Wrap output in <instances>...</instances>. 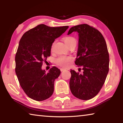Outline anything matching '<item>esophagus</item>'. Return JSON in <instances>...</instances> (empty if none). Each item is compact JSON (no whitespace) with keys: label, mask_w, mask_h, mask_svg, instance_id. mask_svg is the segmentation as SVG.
I'll return each instance as SVG.
<instances>
[{"label":"esophagus","mask_w":123,"mask_h":123,"mask_svg":"<svg viewBox=\"0 0 123 123\" xmlns=\"http://www.w3.org/2000/svg\"><path fill=\"white\" fill-rule=\"evenodd\" d=\"M66 69H64V68H60V70H61V72H63V71H64V70H65Z\"/></svg>","instance_id":"esophagus-1"}]
</instances>
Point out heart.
I'll return each mask as SVG.
<instances>
[{"label":"heart","mask_w":123,"mask_h":123,"mask_svg":"<svg viewBox=\"0 0 123 123\" xmlns=\"http://www.w3.org/2000/svg\"><path fill=\"white\" fill-rule=\"evenodd\" d=\"M63 41L67 46H68L72 43H76V40L74 37H66L63 38ZM72 60V57L66 56H60L55 60V63L63 67H66L68 66L69 62Z\"/></svg>","instance_id":"obj_1"}]
</instances>
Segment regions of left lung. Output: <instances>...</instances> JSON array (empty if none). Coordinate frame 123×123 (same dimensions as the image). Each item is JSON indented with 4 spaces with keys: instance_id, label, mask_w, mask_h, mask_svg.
<instances>
[{
    "instance_id": "1",
    "label": "left lung",
    "mask_w": 123,
    "mask_h": 123,
    "mask_svg": "<svg viewBox=\"0 0 123 123\" xmlns=\"http://www.w3.org/2000/svg\"><path fill=\"white\" fill-rule=\"evenodd\" d=\"M78 33L79 42L75 63L82 67L83 73L70 70L69 87L77 98L87 100L98 94L109 70L106 43L96 29L86 24L72 27L68 35Z\"/></svg>"
}]
</instances>
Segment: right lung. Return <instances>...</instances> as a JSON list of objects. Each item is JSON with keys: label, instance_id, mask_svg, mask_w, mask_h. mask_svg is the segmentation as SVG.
<instances>
[{"label": "right lung", "instance_id": "right-lung-1", "mask_svg": "<svg viewBox=\"0 0 123 123\" xmlns=\"http://www.w3.org/2000/svg\"><path fill=\"white\" fill-rule=\"evenodd\" d=\"M68 28L39 24L24 33L20 39L15 56V72L20 86L31 99L43 101L53 94L54 81L61 71L53 67L46 73L42 66L50 56L55 39Z\"/></svg>", "mask_w": 123, "mask_h": 123}]
</instances>
